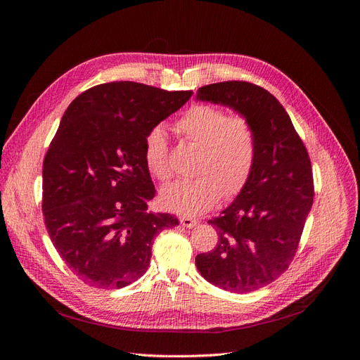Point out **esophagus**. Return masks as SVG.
Wrapping results in <instances>:
<instances>
[{
    "label": "esophagus",
    "mask_w": 360,
    "mask_h": 360,
    "mask_svg": "<svg viewBox=\"0 0 360 360\" xmlns=\"http://www.w3.org/2000/svg\"><path fill=\"white\" fill-rule=\"evenodd\" d=\"M180 224L184 228H193V226L198 225V221L192 219V217H189V216H180Z\"/></svg>",
    "instance_id": "obj_1"
}]
</instances>
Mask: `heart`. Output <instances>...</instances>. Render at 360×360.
Wrapping results in <instances>:
<instances>
[{
	"label": "heart",
	"instance_id": "obj_1",
	"mask_svg": "<svg viewBox=\"0 0 360 360\" xmlns=\"http://www.w3.org/2000/svg\"><path fill=\"white\" fill-rule=\"evenodd\" d=\"M177 132L201 146L198 172L202 176L177 180L160 192L163 207L176 213L200 216L214 205L222 192L228 197L240 192L252 172L257 141L245 117H230L212 105H195L176 124ZM144 163L151 176L165 181L171 176L167 136L160 126L144 138Z\"/></svg>",
	"mask_w": 360,
	"mask_h": 360
}]
</instances>
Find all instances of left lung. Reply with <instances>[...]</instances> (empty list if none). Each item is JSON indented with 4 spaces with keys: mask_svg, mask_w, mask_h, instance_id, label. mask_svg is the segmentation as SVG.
<instances>
[{
    "mask_svg": "<svg viewBox=\"0 0 360 360\" xmlns=\"http://www.w3.org/2000/svg\"><path fill=\"white\" fill-rule=\"evenodd\" d=\"M197 101L231 108L252 126L257 156L236 200L209 221L219 234L195 264L210 284L250 292L278 279L296 255L314 198L308 151L274 94L245 81L201 86Z\"/></svg>",
    "mask_w": 360,
    "mask_h": 360,
    "instance_id": "obj_1",
    "label": "left lung"
}]
</instances>
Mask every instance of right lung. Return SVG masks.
I'll return each instance as SVG.
<instances>
[{"instance_id": "add662e5", "label": "right lung", "mask_w": 360, "mask_h": 360, "mask_svg": "<svg viewBox=\"0 0 360 360\" xmlns=\"http://www.w3.org/2000/svg\"><path fill=\"white\" fill-rule=\"evenodd\" d=\"M192 94L108 82L64 112L43 160L41 210L53 246L85 284H132L148 269L155 236L179 225L176 216L147 212L156 189L143 151L150 130Z\"/></svg>"}]
</instances>
